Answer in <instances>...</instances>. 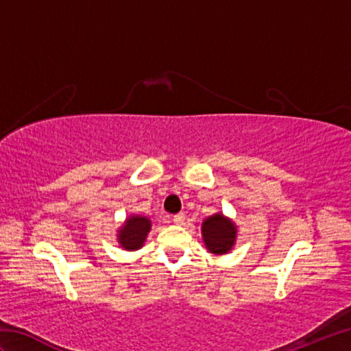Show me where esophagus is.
Returning <instances> with one entry per match:
<instances>
[{"instance_id": "34e87169", "label": "esophagus", "mask_w": 351, "mask_h": 351, "mask_svg": "<svg viewBox=\"0 0 351 351\" xmlns=\"http://www.w3.org/2000/svg\"><path fill=\"white\" fill-rule=\"evenodd\" d=\"M171 220H173V223H176V225H184V221H185V215H184L182 213H180V214H175L173 217H171Z\"/></svg>"}]
</instances>
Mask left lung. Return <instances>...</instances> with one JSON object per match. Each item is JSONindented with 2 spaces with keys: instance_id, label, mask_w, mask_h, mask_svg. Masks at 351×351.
Returning a JSON list of instances; mask_svg holds the SVG:
<instances>
[{
  "instance_id": "left-lung-1",
  "label": "left lung",
  "mask_w": 351,
  "mask_h": 351,
  "mask_svg": "<svg viewBox=\"0 0 351 351\" xmlns=\"http://www.w3.org/2000/svg\"><path fill=\"white\" fill-rule=\"evenodd\" d=\"M202 234L206 249L215 255H223L232 249L237 229L232 221L223 217L221 214H215L204 221Z\"/></svg>"
}]
</instances>
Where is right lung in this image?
I'll use <instances>...</instances> for the list:
<instances>
[{"label":"right lung","instance_id":"obj_1","mask_svg":"<svg viewBox=\"0 0 351 351\" xmlns=\"http://www.w3.org/2000/svg\"><path fill=\"white\" fill-rule=\"evenodd\" d=\"M149 229H151V221L146 217L132 215L125 221L123 228L119 232V243H121L122 247L128 250L140 249L146 240Z\"/></svg>","mask_w":351,"mask_h":351}]
</instances>
